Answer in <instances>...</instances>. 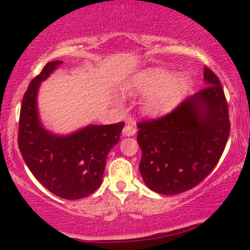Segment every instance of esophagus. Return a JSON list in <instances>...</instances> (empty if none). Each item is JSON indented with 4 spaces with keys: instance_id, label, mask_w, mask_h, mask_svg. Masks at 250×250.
<instances>
[{
    "instance_id": "1",
    "label": "esophagus",
    "mask_w": 250,
    "mask_h": 250,
    "mask_svg": "<svg viewBox=\"0 0 250 250\" xmlns=\"http://www.w3.org/2000/svg\"><path fill=\"white\" fill-rule=\"evenodd\" d=\"M136 133V125L134 122H128L123 128V135L125 136H133Z\"/></svg>"
}]
</instances>
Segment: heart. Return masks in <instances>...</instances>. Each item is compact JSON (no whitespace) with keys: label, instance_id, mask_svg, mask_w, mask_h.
I'll return each mask as SVG.
<instances>
[{"label":"heart","instance_id":"b5f03b06","mask_svg":"<svg viewBox=\"0 0 250 250\" xmlns=\"http://www.w3.org/2000/svg\"><path fill=\"white\" fill-rule=\"evenodd\" d=\"M188 79L182 74L171 75L162 68H150L135 79L129 93L147 96L143 110L150 116L169 113L182 101L188 91Z\"/></svg>","mask_w":250,"mask_h":250}]
</instances>
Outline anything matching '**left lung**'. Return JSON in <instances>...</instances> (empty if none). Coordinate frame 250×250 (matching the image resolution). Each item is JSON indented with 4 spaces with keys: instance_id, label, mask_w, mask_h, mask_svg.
<instances>
[{
    "instance_id": "8db88e82",
    "label": "left lung",
    "mask_w": 250,
    "mask_h": 250,
    "mask_svg": "<svg viewBox=\"0 0 250 250\" xmlns=\"http://www.w3.org/2000/svg\"><path fill=\"white\" fill-rule=\"evenodd\" d=\"M205 82L165 116L137 123V142L142 159L140 173L151 190L176 195L202 182L216 167L229 133L228 103L210 68Z\"/></svg>"
}]
</instances>
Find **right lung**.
Returning a JSON list of instances; mask_svg holds the SVG:
<instances>
[{"label":"right lung","mask_w":250,"mask_h":250,"mask_svg":"<svg viewBox=\"0 0 250 250\" xmlns=\"http://www.w3.org/2000/svg\"><path fill=\"white\" fill-rule=\"evenodd\" d=\"M61 63H47L28 85L20 111L17 142L25 165L40 183L56 196L79 200L101 186L107 155L119 142L125 122L91 125L68 136L45 130L37 115V90Z\"/></svg>","instance_id":"add662e5"}]
</instances>
